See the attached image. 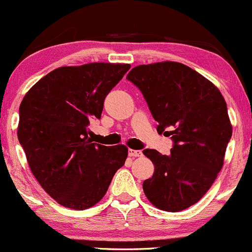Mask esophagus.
<instances>
[{"label":"esophagus","instance_id":"esophagus-1","mask_svg":"<svg viewBox=\"0 0 252 252\" xmlns=\"http://www.w3.org/2000/svg\"><path fill=\"white\" fill-rule=\"evenodd\" d=\"M143 153L140 150H133V149H128V156L131 158H140Z\"/></svg>","mask_w":252,"mask_h":252}]
</instances>
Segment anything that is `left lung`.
Here are the masks:
<instances>
[{
    "label": "left lung",
    "instance_id": "obj_1",
    "mask_svg": "<svg viewBox=\"0 0 252 252\" xmlns=\"http://www.w3.org/2000/svg\"><path fill=\"white\" fill-rule=\"evenodd\" d=\"M158 123L172 138L169 155L143 151L155 172L143 183L148 199L166 212H180L207 193L222 168L232 125L219 89L179 62L140 64L127 74Z\"/></svg>",
    "mask_w": 252,
    "mask_h": 252
}]
</instances>
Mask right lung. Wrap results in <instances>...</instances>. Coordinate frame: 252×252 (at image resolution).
Wrapping results in <instances>:
<instances>
[{"label": "right lung", "mask_w": 252, "mask_h": 252, "mask_svg": "<svg viewBox=\"0 0 252 252\" xmlns=\"http://www.w3.org/2000/svg\"><path fill=\"white\" fill-rule=\"evenodd\" d=\"M131 68L125 63H86L48 73L19 108L18 139L34 178L56 202L75 210L103 198L125 145L104 147L89 138L107 94Z\"/></svg>", "instance_id": "right-lung-1"}]
</instances>
